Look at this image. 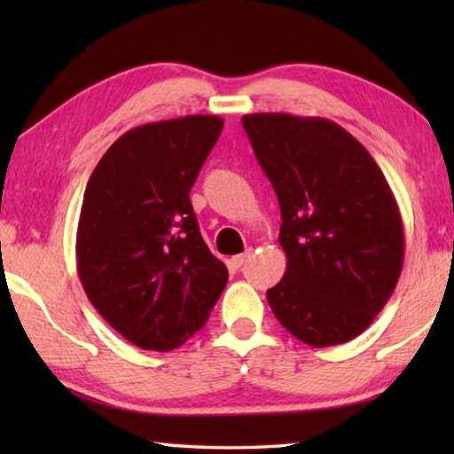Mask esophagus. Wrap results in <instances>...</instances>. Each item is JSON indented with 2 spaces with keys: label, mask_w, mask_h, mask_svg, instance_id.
<instances>
[{
  "label": "esophagus",
  "mask_w": 454,
  "mask_h": 454,
  "mask_svg": "<svg viewBox=\"0 0 454 454\" xmlns=\"http://www.w3.org/2000/svg\"><path fill=\"white\" fill-rule=\"evenodd\" d=\"M248 256H250V250L248 252H244V254H238V256H232V264L236 266V268H240L246 260H248Z\"/></svg>",
  "instance_id": "1"
}]
</instances>
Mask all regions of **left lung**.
Returning <instances> with one entry per match:
<instances>
[{
    "mask_svg": "<svg viewBox=\"0 0 454 454\" xmlns=\"http://www.w3.org/2000/svg\"><path fill=\"white\" fill-rule=\"evenodd\" d=\"M242 126L278 196L288 264L266 292L292 336L334 347L371 326L398 282L404 230L379 164L326 118L246 114Z\"/></svg>",
    "mask_w": 454,
    "mask_h": 454,
    "instance_id": "left-lung-1",
    "label": "left lung"
}]
</instances>
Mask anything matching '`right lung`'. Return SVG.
<instances>
[{
  "instance_id": "obj_1",
  "label": "right lung",
  "mask_w": 454,
  "mask_h": 454,
  "mask_svg": "<svg viewBox=\"0 0 454 454\" xmlns=\"http://www.w3.org/2000/svg\"><path fill=\"white\" fill-rule=\"evenodd\" d=\"M222 126L196 114L132 128L90 176L75 236L82 286L107 325L144 350L182 347L228 282L190 202Z\"/></svg>"
}]
</instances>
